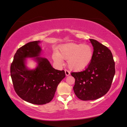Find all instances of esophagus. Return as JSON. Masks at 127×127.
Returning <instances> with one entry per match:
<instances>
[{"mask_svg": "<svg viewBox=\"0 0 127 127\" xmlns=\"http://www.w3.org/2000/svg\"><path fill=\"white\" fill-rule=\"evenodd\" d=\"M65 75L67 76H69L70 75V72L68 70H65Z\"/></svg>", "mask_w": 127, "mask_h": 127, "instance_id": "34e87169", "label": "esophagus"}]
</instances>
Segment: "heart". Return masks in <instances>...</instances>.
I'll use <instances>...</instances> for the list:
<instances>
[{
  "label": "heart",
  "mask_w": 127,
  "mask_h": 127,
  "mask_svg": "<svg viewBox=\"0 0 127 127\" xmlns=\"http://www.w3.org/2000/svg\"><path fill=\"white\" fill-rule=\"evenodd\" d=\"M93 55L94 51L90 45L67 43L59 46L58 52H54L52 57L59 63H62L63 59L68 60L70 69L73 71H80L90 65Z\"/></svg>",
  "instance_id": "heart-1"
}]
</instances>
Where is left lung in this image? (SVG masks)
Here are the masks:
<instances>
[{
    "label": "left lung",
    "mask_w": 127,
    "mask_h": 127,
    "mask_svg": "<svg viewBox=\"0 0 127 127\" xmlns=\"http://www.w3.org/2000/svg\"><path fill=\"white\" fill-rule=\"evenodd\" d=\"M94 55L85 71L71 72L75 79L73 90L82 100L98 99L107 93L115 74V62L108 48L94 39H90Z\"/></svg>",
    "instance_id": "left-lung-1"
}]
</instances>
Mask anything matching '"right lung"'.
<instances>
[{"label":"right lung","instance_id":"1","mask_svg":"<svg viewBox=\"0 0 127 127\" xmlns=\"http://www.w3.org/2000/svg\"><path fill=\"white\" fill-rule=\"evenodd\" d=\"M40 41L28 42L18 48L11 64L10 73L13 87L24 100L36 105L52 100L61 81L65 77L64 70L54 69L46 58L40 57L42 49ZM27 58H34L35 68L26 66Z\"/></svg>","mask_w":127,"mask_h":127}]
</instances>
